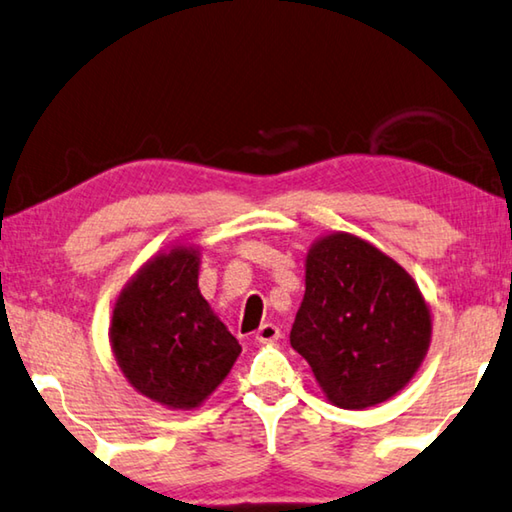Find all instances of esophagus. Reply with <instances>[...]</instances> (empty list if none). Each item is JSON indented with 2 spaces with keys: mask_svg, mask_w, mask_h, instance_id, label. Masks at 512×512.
Wrapping results in <instances>:
<instances>
[{
  "mask_svg": "<svg viewBox=\"0 0 512 512\" xmlns=\"http://www.w3.org/2000/svg\"><path fill=\"white\" fill-rule=\"evenodd\" d=\"M277 339H280V327L273 325V323H264L262 327L257 329V334H255V341L257 343H273Z\"/></svg>",
  "mask_w": 512,
  "mask_h": 512,
  "instance_id": "obj_1",
  "label": "esophagus"
}]
</instances>
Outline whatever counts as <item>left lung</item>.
Returning a JSON list of instances; mask_svg holds the SVG:
<instances>
[{
	"mask_svg": "<svg viewBox=\"0 0 512 512\" xmlns=\"http://www.w3.org/2000/svg\"><path fill=\"white\" fill-rule=\"evenodd\" d=\"M431 309L413 277L370 241L329 232L305 259L291 348L341 409L391 400L427 357Z\"/></svg>",
	"mask_w": 512,
	"mask_h": 512,
	"instance_id": "obj_1",
	"label": "left lung"
}]
</instances>
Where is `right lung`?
<instances>
[{
    "label": "right lung",
    "mask_w": 512,
    "mask_h": 512,
    "mask_svg": "<svg viewBox=\"0 0 512 512\" xmlns=\"http://www.w3.org/2000/svg\"><path fill=\"white\" fill-rule=\"evenodd\" d=\"M201 250L153 255L115 300L110 348L128 384L171 411H192L235 366L241 345L198 289Z\"/></svg>",
    "instance_id": "right-lung-1"
}]
</instances>
